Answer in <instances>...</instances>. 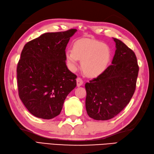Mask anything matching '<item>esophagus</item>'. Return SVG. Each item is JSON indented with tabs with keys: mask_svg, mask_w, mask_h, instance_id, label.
I'll list each match as a JSON object with an SVG mask.
<instances>
[{
	"mask_svg": "<svg viewBox=\"0 0 154 154\" xmlns=\"http://www.w3.org/2000/svg\"><path fill=\"white\" fill-rule=\"evenodd\" d=\"M76 84H77V86L80 87L84 84V82H83V80H82V78H78L76 79Z\"/></svg>",
	"mask_w": 154,
	"mask_h": 154,
	"instance_id": "esophagus-1",
	"label": "esophagus"
}]
</instances>
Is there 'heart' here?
Wrapping results in <instances>:
<instances>
[{"label":"heart","mask_w":154,"mask_h":154,"mask_svg":"<svg viewBox=\"0 0 154 154\" xmlns=\"http://www.w3.org/2000/svg\"><path fill=\"white\" fill-rule=\"evenodd\" d=\"M65 59L71 70L76 69L79 60L84 73L88 76L96 77L107 69L111 59V49L100 41L84 38L74 42L72 51H66Z\"/></svg>","instance_id":"b5f03b06"}]
</instances>
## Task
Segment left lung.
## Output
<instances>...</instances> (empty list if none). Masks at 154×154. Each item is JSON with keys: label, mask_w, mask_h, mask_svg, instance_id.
I'll return each instance as SVG.
<instances>
[{"label": "left lung", "mask_w": 154, "mask_h": 154, "mask_svg": "<svg viewBox=\"0 0 154 154\" xmlns=\"http://www.w3.org/2000/svg\"><path fill=\"white\" fill-rule=\"evenodd\" d=\"M116 51L111 65L85 85L88 116L98 121L115 117L131 101L139 67L136 54L121 40L113 38Z\"/></svg>", "instance_id": "8db88e82"}]
</instances>
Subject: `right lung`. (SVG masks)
<instances>
[{
	"label": "right lung",
	"instance_id": "add662e5",
	"mask_svg": "<svg viewBox=\"0 0 154 154\" xmlns=\"http://www.w3.org/2000/svg\"><path fill=\"white\" fill-rule=\"evenodd\" d=\"M77 29L42 34L27 43L17 66L20 100L36 117L51 119L76 86V75L66 65L65 49Z\"/></svg>",
	"mask_w": 154,
	"mask_h": 154
}]
</instances>
